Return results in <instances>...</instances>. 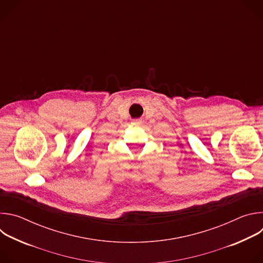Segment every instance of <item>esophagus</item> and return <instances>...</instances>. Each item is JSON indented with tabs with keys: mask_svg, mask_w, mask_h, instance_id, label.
Here are the masks:
<instances>
[{
	"mask_svg": "<svg viewBox=\"0 0 263 263\" xmlns=\"http://www.w3.org/2000/svg\"><path fill=\"white\" fill-rule=\"evenodd\" d=\"M141 123V120H134L133 121V124H137V125H139Z\"/></svg>",
	"mask_w": 263,
	"mask_h": 263,
	"instance_id": "obj_1",
	"label": "esophagus"
}]
</instances>
